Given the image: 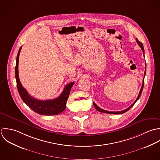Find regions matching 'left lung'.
<instances>
[{
	"instance_id": "obj_1",
	"label": "left lung",
	"mask_w": 160,
	"mask_h": 160,
	"mask_svg": "<svg viewBox=\"0 0 160 160\" xmlns=\"http://www.w3.org/2000/svg\"><path fill=\"white\" fill-rule=\"evenodd\" d=\"M136 41H137V44H138V46L140 47V48L142 49V51H143V54H144V48H143V44H142V43L140 42V41H139L138 40V39L137 38L136 39ZM145 57V56H144ZM145 66H146V64H145ZM145 73H146V70H145V73H144V77H143V83H142V87H141V89H140V92H139V94H138V96L137 97V98L136 99V100L134 101V102L130 106H129L128 108H127L126 109H125V110H124V111H117V112H112V111H106V110H104V109H101V108H100L99 106H98L97 105H96V104L93 102V105H94V106H95V108H96V110H98L99 112H104V113H107V114H123V113H124V112H127L128 111L134 104H135V103L137 102V101L139 99V98H140V96L141 95V94H142V90H143V85H144V78H145Z\"/></svg>"
}]
</instances>
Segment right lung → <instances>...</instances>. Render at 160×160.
I'll use <instances>...</instances> for the list:
<instances>
[{
    "mask_svg": "<svg viewBox=\"0 0 160 160\" xmlns=\"http://www.w3.org/2000/svg\"><path fill=\"white\" fill-rule=\"evenodd\" d=\"M22 49L20 47L16 60L15 66V78L17 81V86L20 96L23 102L29 106L35 112L44 116L57 115L63 112L66 108V103L70 94L71 88L74 82L67 84L62 91L61 95L54 99L49 100H38L30 96L27 91L23 87L20 83L18 76V61L20 52Z\"/></svg>",
    "mask_w": 160,
    "mask_h": 160,
    "instance_id": "add662e5",
    "label": "right lung"
}]
</instances>
